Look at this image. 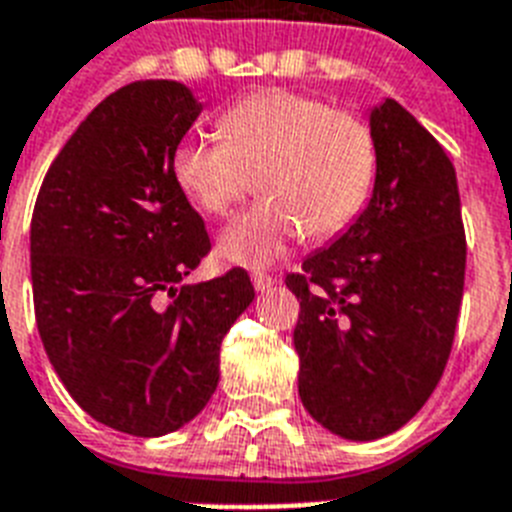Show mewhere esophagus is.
Instances as JSON below:
<instances>
[{
    "mask_svg": "<svg viewBox=\"0 0 512 512\" xmlns=\"http://www.w3.org/2000/svg\"><path fill=\"white\" fill-rule=\"evenodd\" d=\"M252 286H255V292H268L270 286H273V276H268V273H252Z\"/></svg>",
    "mask_w": 512,
    "mask_h": 512,
    "instance_id": "34e87169",
    "label": "esophagus"
}]
</instances>
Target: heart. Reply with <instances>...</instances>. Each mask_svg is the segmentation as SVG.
<instances>
[{
  "label": "heart",
  "instance_id": "b5f03b06",
  "mask_svg": "<svg viewBox=\"0 0 512 512\" xmlns=\"http://www.w3.org/2000/svg\"><path fill=\"white\" fill-rule=\"evenodd\" d=\"M220 139H181L170 157L178 189L207 215H226L257 173L263 202L223 228L226 263L268 265L302 231L331 236L365 205L376 144L363 120L297 91L263 89L228 107Z\"/></svg>",
  "mask_w": 512,
  "mask_h": 512
}]
</instances>
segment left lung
Here are the masks:
<instances>
[{
    "mask_svg": "<svg viewBox=\"0 0 512 512\" xmlns=\"http://www.w3.org/2000/svg\"><path fill=\"white\" fill-rule=\"evenodd\" d=\"M368 205L286 276L299 299V400L331 434L402 429L442 378L458 326L465 234L458 176L439 141L386 97L368 115Z\"/></svg>",
    "mask_w": 512,
    "mask_h": 512,
    "instance_id": "obj_1",
    "label": "left lung"
}]
</instances>
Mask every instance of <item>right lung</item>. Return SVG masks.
I'll return each instance as SVG.
<instances>
[{
    "instance_id": "add662e5",
    "label": "right lung",
    "mask_w": 512,
    "mask_h": 512,
    "mask_svg": "<svg viewBox=\"0 0 512 512\" xmlns=\"http://www.w3.org/2000/svg\"><path fill=\"white\" fill-rule=\"evenodd\" d=\"M199 112L184 83H128L65 141L33 207L49 363L94 421L123 434H170L205 410L223 336L255 299L242 268L186 284L210 239L170 157Z\"/></svg>"
}]
</instances>
